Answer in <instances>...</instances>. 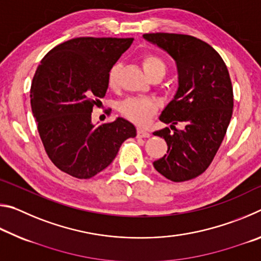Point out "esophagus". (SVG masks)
<instances>
[{"label":"esophagus","instance_id":"esophagus-1","mask_svg":"<svg viewBox=\"0 0 261 261\" xmlns=\"http://www.w3.org/2000/svg\"><path fill=\"white\" fill-rule=\"evenodd\" d=\"M137 136H138L139 138H148L151 134L146 130L141 129V127H138V130H137Z\"/></svg>","mask_w":261,"mask_h":261}]
</instances>
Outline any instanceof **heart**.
Here are the masks:
<instances>
[{
	"mask_svg": "<svg viewBox=\"0 0 261 261\" xmlns=\"http://www.w3.org/2000/svg\"><path fill=\"white\" fill-rule=\"evenodd\" d=\"M143 68L146 72L147 76L154 72H161L165 74L166 72V64L160 57L148 55L144 57L143 60ZM121 65L114 64L112 69L108 72V85L110 87H115L118 83V77H120ZM118 109L122 115H124L130 121L137 123V124L144 125L149 122L152 116L156 112V105L154 101L149 99H140V98H127L122 101L118 106Z\"/></svg>",
	"mask_w": 261,
	"mask_h": 261,
	"instance_id": "obj_1",
	"label": "heart"
}]
</instances>
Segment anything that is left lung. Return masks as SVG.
Instances as JSON below:
<instances>
[{
    "label": "left lung",
    "instance_id": "1",
    "mask_svg": "<svg viewBox=\"0 0 261 261\" xmlns=\"http://www.w3.org/2000/svg\"><path fill=\"white\" fill-rule=\"evenodd\" d=\"M143 38L167 51L177 64L178 88L160 115L170 124L154 132L167 143V154L153 162L173 182L192 179L208 168L231 120L233 95L230 76L213 47L191 35L147 33ZM180 122L179 130L174 125Z\"/></svg>",
    "mask_w": 261,
    "mask_h": 261
}]
</instances>
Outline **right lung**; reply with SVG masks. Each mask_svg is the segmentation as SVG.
<instances>
[{
    "mask_svg": "<svg viewBox=\"0 0 261 261\" xmlns=\"http://www.w3.org/2000/svg\"><path fill=\"white\" fill-rule=\"evenodd\" d=\"M134 38H76L43 57L31 86V107L51 162L87 179L107 168L123 141L137 135L122 117L96 126L92 112L108 88V72Z\"/></svg>",
    "mask_w": 261,
    "mask_h": 261,
    "instance_id": "add662e5",
    "label": "right lung"
}]
</instances>
